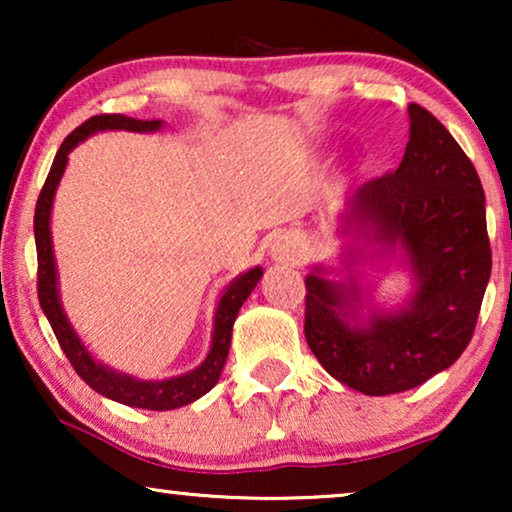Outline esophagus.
<instances>
[{"instance_id": "obj_1", "label": "esophagus", "mask_w": 512, "mask_h": 512, "mask_svg": "<svg viewBox=\"0 0 512 512\" xmlns=\"http://www.w3.org/2000/svg\"><path fill=\"white\" fill-rule=\"evenodd\" d=\"M270 258L275 263L282 265H293L303 258V242H300L298 235L286 233L275 237V242L270 244Z\"/></svg>"}]
</instances>
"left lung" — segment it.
I'll return each instance as SVG.
<instances>
[{"instance_id": "8db88e82", "label": "left lung", "mask_w": 512, "mask_h": 512, "mask_svg": "<svg viewBox=\"0 0 512 512\" xmlns=\"http://www.w3.org/2000/svg\"><path fill=\"white\" fill-rule=\"evenodd\" d=\"M408 116L398 170L345 202L340 268L317 263L305 277L307 345L328 375L366 396L401 394L450 368L473 338L492 275L478 172L436 116L419 104ZM368 260H398L411 272L403 306H377L360 284Z\"/></svg>"}]
</instances>
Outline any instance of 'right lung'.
I'll return each instance as SVG.
<instances>
[{
    "label": "right lung",
    "instance_id": "add662e5",
    "mask_svg": "<svg viewBox=\"0 0 512 512\" xmlns=\"http://www.w3.org/2000/svg\"><path fill=\"white\" fill-rule=\"evenodd\" d=\"M163 128V121H139L123 114H102L88 118L69 135L55 153V160L48 172L46 184L41 188L37 200V212H34V240H37V261H39V303L44 310L48 324H51L55 338H58L62 352L67 354L76 373L90 389L97 394L111 398V401L130 405V408L142 410H177L184 405L198 401L205 396L214 384L219 382L221 370L226 366L230 338H233V324L237 312L244 305V300L256 289L258 279L263 277V268L256 265L242 275H237L226 289L221 291L219 303L214 312V331L212 345L205 361L198 368L188 370L184 375L167 377V380H142V377L128 375L123 370L104 366L100 359H95L93 352L86 347V342L74 331L65 307L60 300L58 286V263H55L53 235H51V212L55 191H58L62 174H65L69 153L79 146L83 139H88L95 132L104 130H128V132H156Z\"/></svg>",
    "mask_w": 512,
    "mask_h": 512
}]
</instances>
